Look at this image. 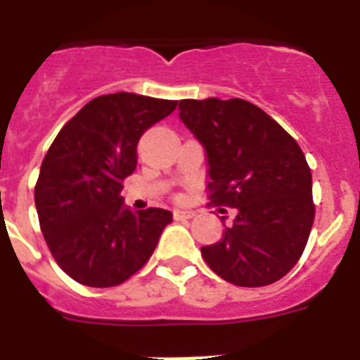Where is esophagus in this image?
I'll use <instances>...</instances> for the list:
<instances>
[{
	"mask_svg": "<svg viewBox=\"0 0 360 360\" xmlns=\"http://www.w3.org/2000/svg\"><path fill=\"white\" fill-rule=\"evenodd\" d=\"M174 217L175 220H188L194 217V211H181V209H177V211H174Z\"/></svg>",
	"mask_w": 360,
	"mask_h": 360,
	"instance_id": "obj_1",
	"label": "esophagus"
}]
</instances>
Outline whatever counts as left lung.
<instances>
[{
	"label": "left lung",
	"mask_w": 360,
	"mask_h": 360,
	"mask_svg": "<svg viewBox=\"0 0 360 360\" xmlns=\"http://www.w3.org/2000/svg\"><path fill=\"white\" fill-rule=\"evenodd\" d=\"M179 120L205 151L211 202L237 211L224 237L202 246L203 259L230 284H273L299 262L314 224L312 174L301 147L243 98H185Z\"/></svg>",
	"instance_id": "8db88e82"
}]
</instances>
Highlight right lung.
<instances>
[{
  "instance_id": "right-lung-1",
  "label": "right lung",
  "mask_w": 360,
  "mask_h": 360,
  "mask_svg": "<svg viewBox=\"0 0 360 360\" xmlns=\"http://www.w3.org/2000/svg\"><path fill=\"white\" fill-rule=\"evenodd\" d=\"M177 101L136 93L93 98L59 130L42 160L35 207L58 265L91 288H110L146 265L172 222L166 209L130 211L121 196L136 146Z\"/></svg>"
}]
</instances>
